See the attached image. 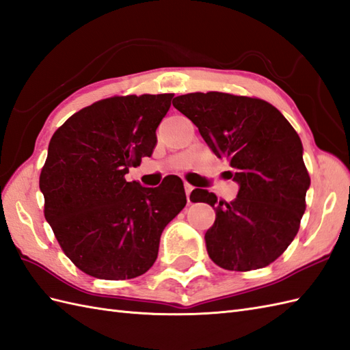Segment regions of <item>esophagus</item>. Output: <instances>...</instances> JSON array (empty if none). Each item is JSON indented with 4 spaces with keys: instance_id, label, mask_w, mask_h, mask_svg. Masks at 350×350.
<instances>
[{
    "instance_id": "1",
    "label": "esophagus",
    "mask_w": 350,
    "mask_h": 350,
    "mask_svg": "<svg viewBox=\"0 0 350 350\" xmlns=\"http://www.w3.org/2000/svg\"><path fill=\"white\" fill-rule=\"evenodd\" d=\"M184 189H185V195H187V200H189V204H190V195H191V191H193V185H190L189 183H185L184 184Z\"/></svg>"
}]
</instances>
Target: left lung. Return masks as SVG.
<instances>
[{
	"label": "left lung",
	"mask_w": 350,
	"mask_h": 350,
	"mask_svg": "<svg viewBox=\"0 0 350 350\" xmlns=\"http://www.w3.org/2000/svg\"><path fill=\"white\" fill-rule=\"evenodd\" d=\"M172 103L217 157L230 163V176L239 184L229 204L208 190L191 191V202L215 209L205 234L209 258L229 271L268 267L297 237L306 211L310 175L298 133L277 107L256 97L190 92Z\"/></svg>",
	"instance_id": "1"
}]
</instances>
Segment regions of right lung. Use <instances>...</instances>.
<instances>
[{"label": "right lung", "mask_w": 350, "mask_h": 350, "mask_svg": "<svg viewBox=\"0 0 350 350\" xmlns=\"http://www.w3.org/2000/svg\"><path fill=\"white\" fill-rule=\"evenodd\" d=\"M174 94L113 96L73 113L53 133L40 174L44 217L85 274L126 280L145 274L161 232L187 204L181 178L159 187L129 183L150 157Z\"/></svg>", "instance_id": "obj_1"}]
</instances>
